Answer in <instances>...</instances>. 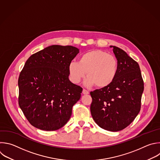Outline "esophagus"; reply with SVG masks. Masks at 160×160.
<instances>
[{
  "label": "esophagus",
  "instance_id": "obj_1",
  "mask_svg": "<svg viewBox=\"0 0 160 160\" xmlns=\"http://www.w3.org/2000/svg\"><path fill=\"white\" fill-rule=\"evenodd\" d=\"M82 93H83V94H84V95H87V94H88L89 93V92H88V91H87V90H85V89H83V90H82Z\"/></svg>",
  "mask_w": 160,
  "mask_h": 160
}]
</instances>
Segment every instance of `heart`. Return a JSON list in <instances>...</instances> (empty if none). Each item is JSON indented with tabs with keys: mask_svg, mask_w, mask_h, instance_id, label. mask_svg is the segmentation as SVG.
Returning <instances> with one entry per match:
<instances>
[{
	"mask_svg": "<svg viewBox=\"0 0 160 160\" xmlns=\"http://www.w3.org/2000/svg\"><path fill=\"white\" fill-rule=\"evenodd\" d=\"M118 70L116 58L100 49L85 52L80 56L79 62L72 61L68 65L69 76L73 83H79L87 74L85 85H95L98 88L111 85L116 77Z\"/></svg>",
	"mask_w": 160,
	"mask_h": 160,
	"instance_id": "heart-1",
	"label": "heart"
}]
</instances>
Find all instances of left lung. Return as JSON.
I'll list each match as a JSON object with an SVG mask.
<instances>
[{"label":"left lung","instance_id":"8db88e82","mask_svg":"<svg viewBox=\"0 0 160 160\" xmlns=\"http://www.w3.org/2000/svg\"><path fill=\"white\" fill-rule=\"evenodd\" d=\"M110 47L118 62V73L111 85L90 92V112L101 128L115 132L128 127L139 114L144 82L138 63L122 49Z\"/></svg>","mask_w":160,"mask_h":160}]
</instances>
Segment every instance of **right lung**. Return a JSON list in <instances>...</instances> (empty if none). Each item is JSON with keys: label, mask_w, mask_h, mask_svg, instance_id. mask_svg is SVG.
Instances as JSON below:
<instances>
[{"label": "right lung", "mask_w": 160, "mask_h": 160, "mask_svg": "<svg viewBox=\"0 0 160 160\" xmlns=\"http://www.w3.org/2000/svg\"><path fill=\"white\" fill-rule=\"evenodd\" d=\"M78 52L74 46L52 45L26 61L18 79V102L34 127L55 131L70 119L83 90L68 78V65Z\"/></svg>", "instance_id": "add662e5"}]
</instances>
